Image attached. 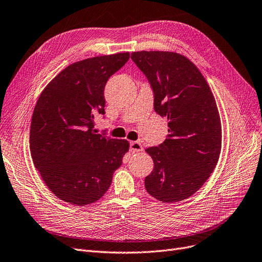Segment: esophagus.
Returning <instances> with one entry per match:
<instances>
[{
    "mask_svg": "<svg viewBox=\"0 0 262 262\" xmlns=\"http://www.w3.org/2000/svg\"><path fill=\"white\" fill-rule=\"evenodd\" d=\"M129 149L132 152H140L143 150L141 143L138 141H132L129 143Z\"/></svg>",
    "mask_w": 262,
    "mask_h": 262,
    "instance_id": "34e87169",
    "label": "esophagus"
}]
</instances>
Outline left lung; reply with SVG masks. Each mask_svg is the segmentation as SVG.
<instances>
[{
  "label": "left lung",
  "mask_w": 262,
  "mask_h": 262,
  "mask_svg": "<svg viewBox=\"0 0 262 262\" xmlns=\"http://www.w3.org/2000/svg\"><path fill=\"white\" fill-rule=\"evenodd\" d=\"M132 60L149 81L154 110L168 119V138L149 146L153 171L144 185L163 202L184 200L203 185L219 162L222 126L217 106L206 79L184 55L139 51Z\"/></svg>",
  "instance_id": "obj_1"
}]
</instances>
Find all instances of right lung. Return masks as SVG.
Listing matches in <instances>:
<instances>
[{
    "mask_svg": "<svg viewBox=\"0 0 262 262\" xmlns=\"http://www.w3.org/2000/svg\"><path fill=\"white\" fill-rule=\"evenodd\" d=\"M129 53L96 56L67 66L46 86L34 108L30 150L53 194L77 206L105 195L112 173L129 149L126 140L96 134L94 118L105 115L104 90Z\"/></svg>",
    "mask_w": 262,
    "mask_h": 262,
    "instance_id": "right-lung-1",
    "label": "right lung"
}]
</instances>
